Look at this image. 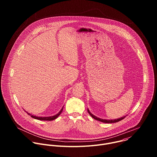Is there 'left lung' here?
Returning a JSON list of instances; mask_svg holds the SVG:
<instances>
[{"mask_svg":"<svg viewBox=\"0 0 157 157\" xmlns=\"http://www.w3.org/2000/svg\"><path fill=\"white\" fill-rule=\"evenodd\" d=\"M87 112H88L89 114L90 115L93 119H96V121H100V122H101L107 123V124H112V123L117 122H119V121H122V119H124L126 117V116H123V117H121V118H118V119H114V120H113V119H111V120H109V119H101V118H99V117H96V116H94V115H93V114H91V112L89 111V109H87Z\"/></svg>","mask_w":157,"mask_h":157,"instance_id":"left-lung-1","label":"left lung"}]
</instances>
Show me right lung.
Wrapping results in <instances>:
<instances>
[{
	"label": "right lung",
	"mask_w": 157,
	"mask_h": 157,
	"mask_svg": "<svg viewBox=\"0 0 157 157\" xmlns=\"http://www.w3.org/2000/svg\"><path fill=\"white\" fill-rule=\"evenodd\" d=\"M63 107L64 106H63V107L61 108V109L59 110V112L58 114H56V115H54L53 116H48V117H40V116L38 117V116H34V115H32V114L29 113L28 112H27L26 110H25V111L28 114V115L30 116L32 118H33L35 119H37V120H40V121H53V120L56 119L61 114V113L63 111Z\"/></svg>",
	"instance_id": "obj_1"
}]
</instances>
